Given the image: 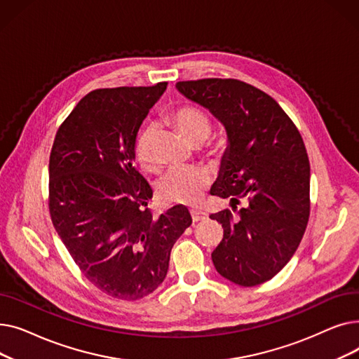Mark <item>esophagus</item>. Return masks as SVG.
<instances>
[{
	"mask_svg": "<svg viewBox=\"0 0 359 359\" xmlns=\"http://www.w3.org/2000/svg\"><path fill=\"white\" fill-rule=\"evenodd\" d=\"M191 215H192V221H194V222L203 221V219L208 218V215H206L205 212H199V211H191Z\"/></svg>",
	"mask_w": 359,
	"mask_h": 359,
	"instance_id": "obj_1",
	"label": "esophagus"
}]
</instances>
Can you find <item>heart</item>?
<instances>
[{
	"label": "heart",
	"mask_w": 359,
	"mask_h": 359,
	"mask_svg": "<svg viewBox=\"0 0 359 359\" xmlns=\"http://www.w3.org/2000/svg\"><path fill=\"white\" fill-rule=\"evenodd\" d=\"M172 119L182 134L192 144H202L211 134V121L202 110L194 106L177 107ZM142 135L137 144V156L144 160ZM211 184V175L205 168L176 167L161 179L158 184V195L165 203H176L186 206H196L202 202Z\"/></svg>",
	"instance_id": "obj_1"
}]
</instances>
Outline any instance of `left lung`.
<instances>
[{"label":"left lung","instance_id":"obj_1","mask_svg":"<svg viewBox=\"0 0 359 359\" xmlns=\"http://www.w3.org/2000/svg\"><path fill=\"white\" fill-rule=\"evenodd\" d=\"M184 97L208 109L227 130L212 195L231 198L230 210L211 214L224 229L212 252L217 272L241 287L272 279L304 236L310 217V163L303 138L282 107L234 79L179 81ZM247 205L238 212L235 203Z\"/></svg>","mask_w":359,"mask_h":359}]
</instances>
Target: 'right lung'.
Masks as SVG:
<instances>
[{
	"instance_id": "right-lung-1",
	"label": "right lung",
	"mask_w": 359,
	"mask_h": 359,
	"mask_svg": "<svg viewBox=\"0 0 359 359\" xmlns=\"http://www.w3.org/2000/svg\"><path fill=\"white\" fill-rule=\"evenodd\" d=\"M165 87L88 93L50 151L53 227L83 275L118 299L135 301L161 285L173 244L192 224L183 205L153 217V189L134 164L140 126Z\"/></svg>"
}]
</instances>
